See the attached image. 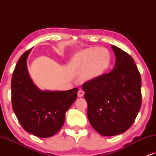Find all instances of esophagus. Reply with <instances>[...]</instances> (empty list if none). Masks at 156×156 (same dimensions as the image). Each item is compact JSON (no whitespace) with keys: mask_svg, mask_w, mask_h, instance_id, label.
I'll use <instances>...</instances> for the list:
<instances>
[{"mask_svg":"<svg viewBox=\"0 0 156 156\" xmlns=\"http://www.w3.org/2000/svg\"><path fill=\"white\" fill-rule=\"evenodd\" d=\"M83 94H84V92L83 90H80H80L78 92V96L79 97V98H81V97H83Z\"/></svg>","mask_w":156,"mask_h":156,"instance_id":"esophagus-1","label":"esophagus"}]
</instances>
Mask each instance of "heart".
<instances>
[{"label":"heart","mask_w":156,"mask_h":156,"mask_svg":"<svg viewBox=\"0 0 156 156\" xmlns=\"http://www.w3.org/2000/svg\"><path fill=\"white\" fill-rule=\"evenodd\" d=\"M75 63L82 74L83 80H93L103 76L111 64V55L105 48H89L77 57Z\"/></svg>","instance_id":"heart-1"}]
</instances>
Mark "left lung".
I'll return each instance as SVG.
<instances>
[{
    "instance_id": "left-lung-1",
    "label": "left lung",
    "mask_w": 156,
    "mask_h": 156,
    "mask_svg": "<svg viewBox=\"0 0 156 156\" xmlns=\"http://www.w3.org/2000/svg\"><path fill=\"white\" fill-rule=\"evenodd\" d=\"M114 69L82 85L89 122L98 133L112 136L133 125L141 105V79L134 61L126 52L112 45Z\"/></svg>"
}]
</instances>
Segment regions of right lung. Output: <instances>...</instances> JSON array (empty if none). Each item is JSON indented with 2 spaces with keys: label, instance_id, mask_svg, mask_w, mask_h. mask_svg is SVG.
I'll list each match as a JSON object with an SVG mask.
<instances>
[{
  "label": "right lung",
  "instance_id": "1",
  "mask_svg": "<svg viewBox=\"0 0 156 156\" xmlns=\"http://www.w3.org/2000/svg\"><path fill=\"white\" fill-rule=\"evenodd\" d=\"M31 49L21 55L12 75V108L20 124L29 133L40 138L55 135L63 126L65 114L77 98L78 89L42 91L33 83L27 69Z\"/></svg>",
  "mask_w": 156,
  "mask_h": 156
}]
</instances>
